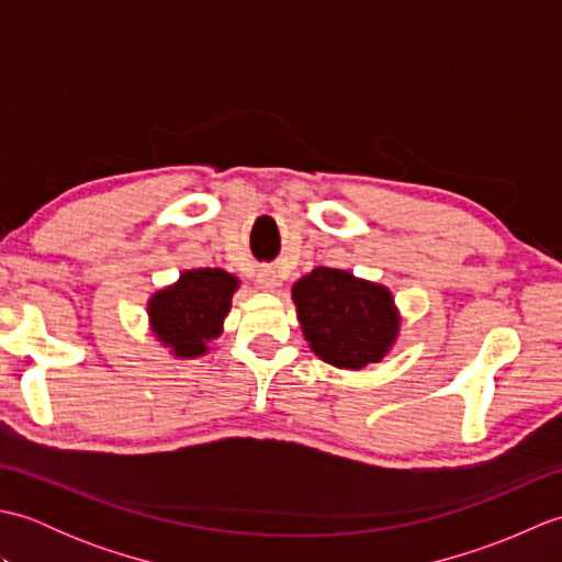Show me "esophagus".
Masks as SVG:
<instances>
[{"label": "esophagus", "mask_w": 562, "mask_h": 562, "mask_svg": "<svg viewBox=\"0 0 562 562\" xmlns=\"http://www.w3.org/2000/svg\"><path fill=\"white\" fill-rule=\"evenodd\" d=\"M258 284L262 290H274V288H278V274H274L272 268H262L258 272Z\"/></svg>", "instance_id": "obj_1"}]
</instances>
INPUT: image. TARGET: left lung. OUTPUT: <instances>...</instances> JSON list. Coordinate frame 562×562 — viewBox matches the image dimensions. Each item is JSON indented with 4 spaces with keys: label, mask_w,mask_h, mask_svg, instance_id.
Listing matches in <instances>:
<instances>
[{
    "label": "left lung",
    "mask_w": 562,
    "mask_h": 562,
    "mask_svg": "<svg viewBox=\"0 0 562 562\" xmlns=\"http://www.w3.org/2000/svg\"><path fill=\"white\" fill-rule=\"evenodd\" d=\"M296 316L312 350L336 367L379 362L396 340L391 292L333 268H314L292 288Z\"/></svg>",
    "instance_id": "obj_1"
}]
</instances>
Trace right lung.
I'll return each instance as SVG.
<instances>
[{
  "mask_svg": "<svg viewBox=\"0 0 562 562\" xmlns=\"http://www.w3.org/2000/svg\"><path fill=\"white\" fill-rule=\"evenodd\" d=\"M236 284L234 274L220 268L183 272L173 288L151 296L149 318L157 338L178 357L205 352V342L222 333Z\"/></svg>",
  "mask_w": 562,
  "mask_h": 562,
  "instance_id": "add662e5",
  "label": "right lung"
}]
</instances>
